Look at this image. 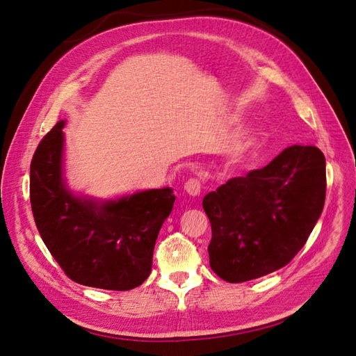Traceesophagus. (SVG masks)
I'll return each instance as SVG.
<instances>
[{
  "mask_svg": "<svg viewBox=\"0 0 356 356\" xmlns=\"http://www.w3.org/2000/svg\"><path fill=\"white\" fill-rule=\"evenodd\" d=\"M184 190L187 195L196 197L200 195V181L196 178H190L186 184H184Z\"/></svg>",
  "mask_w": 356,
  "mask_h": 356,
  "instance_id": "34e87169",
  "label": "esophagus"
}]
</instances>
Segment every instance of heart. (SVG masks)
<instances>
[{"label":"heart","instance_id":"1","mask_svg":"<svg viewBox=\"0 0 356 356\" xmlns=\"http://www.w3.org/2000/svg\"><path fill=\"white\" fill-rule=\"evenodd\" d=\"M260 139H261V136L257 132L246 135L242 141H239L238 145H236V153L243 154L246 152H251V149H254L258 144H260Z\"/></svg>","mask_w":356,"mask_h":356}]
</instances>
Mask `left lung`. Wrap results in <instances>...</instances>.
I'll return each mask as SVG.
<instances>
[{"label":"left lung","instance_id":"1","mask_svg":"<svg viewBox=\"0 0 356 356\" xmlns=\"http://www.w3.org/2000/svg\"><path fill=\"white\" fill-rule=\"evenodd\" d=\"M325 190L321 149L291 145L267 166L208 193L202 204L212 227V270L239 284L286 266L319 220Z\"/></svg>","mask_w":356,"mask_h":356}]
</instances>
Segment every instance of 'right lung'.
I'll return each instance as SVG.
<instances>
[{
	"label": "right lung",
	"instance_id": "1",
	"mask_svg": "<svg viewBox=\"0 0 356 356\" xmlns=\"http://www.w3.org/2000/svg\"><path fill=\"white\" fill-rule=\"evenodd\" d=\"M42 138L31 161V208L42 242L74 282L113 291L141 285L152 272L160 227L174 208L170 187L117 199L72 193L63 170L62 129Z\"/></svg>",
	"mask_w": 356,
	"mask_h": 356
}]
</instances>
